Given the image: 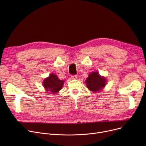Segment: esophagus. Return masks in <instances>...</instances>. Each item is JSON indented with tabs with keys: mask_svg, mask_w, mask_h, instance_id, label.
Here are the masks:
<instances>
[{
	"mask_svg": "<svg viewBox=\"0 0 146 146\" xmlns=\"http://www.w3.org/2000/svg\"><path fill=\"white\" fill-rule=\"evenodd\" d=\"M71 78L72 79H76L78 78V76L77 75H73V76H71Z\"/></svg>",
	"mask_w": 146,
	"mask_h": 146,
	"instance_id": "34e87169",
	"label": "esophagus"
}]
</instances>
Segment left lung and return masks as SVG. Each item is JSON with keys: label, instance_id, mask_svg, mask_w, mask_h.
Segmentation results:
<instances>
[{"label": "left lung", "instance_id": "8db88e82", "mask_svg": "<svg viewBox=\"0 0 146 146\" xmlns=\"http://www.w3.org/2000/svg\"><path fill=\"white\" fill-rule=\"evenodd\" d=\"M85 83L87 88L90 90L94 92H98L105 86L106 80L105 78L99 74L98 72H93L90 73Z\"/></svg>", "mask_w": 146, "mask_h": 146}]
</instances>
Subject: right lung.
<instances>
[{
	"label": "right lung",
	"mask_w": 146,
	"mask_h": 146,
	"mask_svg": "<svg viewBox=\"0 0 146 146\" xmlns=\"http://www.w3.org/2000/svg\"><path fill=\"white\" fill-rule=\"evenodd\" d=\"M42 85L46 91L48 92H50L51 94H56L62 89L64 81L59 80L57 75L51 73L44 80Z\"/></svg>",
	"instance_id": "obj_1"
}]
</instances>
